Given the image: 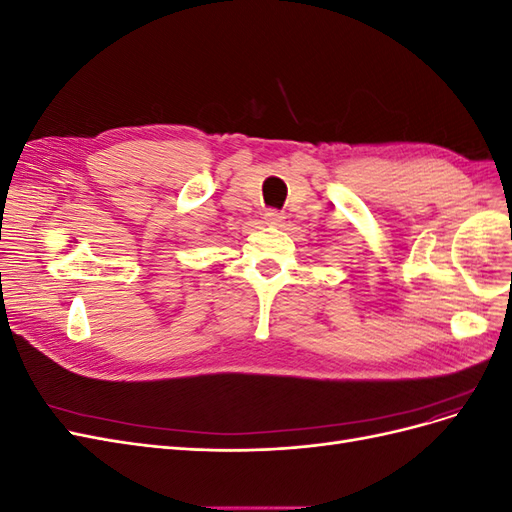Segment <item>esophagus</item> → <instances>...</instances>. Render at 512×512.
Returning <instances> with one entry per match:
<instances>
[{
  "instance_id": "1",
  "label": "esophagus",
  "mask_w": 512,
  "mask_h": 512,
  "mask_svg": "<svg viewBox=\"0 0 512 512\" xmlns=\"http://www.w3.org/2000/svg\"><path fill=\"white\" fill-rule=\"evenodd\" d=\"M284 220H286L284 213L275 211V209H269V211L265 213V224H269V226H282Z\"/></svg>"
}]
</instances>
